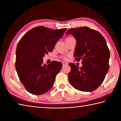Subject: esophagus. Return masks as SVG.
I'll return each instance as SVG.
<instances>
[{"mask_svg": "<svg viewBox=\"0 0 121 121\" xmlns=\"http://www.w3.org/2000/svg\"><path fill=\"white\" fill-rule=\"evenodd\" d=\"M62 65H68V63H66V62H62Z\"/></svg>", "mask_w": 121, "mask_h": 121, "instance_id": "obj_1", "label": "esophagus"}]
</instances>
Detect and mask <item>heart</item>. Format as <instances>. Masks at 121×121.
Wrapping results in <instances>:
<instances>
[{"mask_svg": "<svg viewBox=\"0 0 121 121\" xmlns=\"http://www.w3.org/2000/svg\"><path fill=\"white\" fill-rule=\"evenodd\" d=\"M68 38H67V39H68Z\"/></svg>", "mask_w": 121, "mask_h": 121, "instance_id": "obj_1", "label": "heart"}]
</instances>
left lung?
<instances>
[{
    "label": "left lung",
    "instance_id": "obj_1",
    "mask_svg": "<svg viewBox=\"0 0 121 121\" xmlns=\"http://www.w3.org/2000/svg\"><path fill=\"white\" fill-rule=\"evenodd\" d=\"M66 34L75 38L74 56L77 61L82 60L80 68L69 63V81L79 91H94L103 82L109 69L110 54L105 39L100 32L87 27L72 28Z\"/></svg>",
    "mask_w": 121,
    "mask_h": 121
}]
</instances>
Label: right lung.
Wrapping results in <instances>:
<instances>
[{
	"label": "right lung",
	"mask_w": 121,
	"mask_h": 121,
	"mask_svg": "<svg viewBox=\"0 0 121 121\" xmlns=\"http://www.w3.org/2000/svg\"><path fill=\"white\" fill-rule=\"evenodd\" d=\"M66 30H53L39 26L28 31L18 42L16 69L20 81L29 93L41 95L53 86L62 64L52 61L46 65L43 63V58L53 50Z\"/></svg>",
	"instance_id": "1"
}]
</instances>
